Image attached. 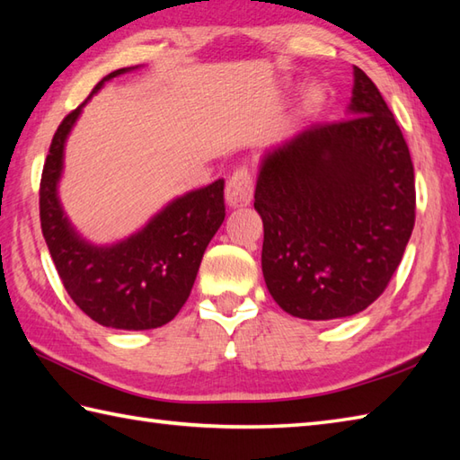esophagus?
<instances>
[{
	"instance_id": "1",
	"label": "esophagus",
	"mask_w": 460,
	"mask_h": 460,
	"mask_svg": "<svg viewBox=\"0 0 460 460\" xmlns=\"http://www.w3.org/2000/svg\"><path fill=\"white\" fill-rule=\"evenodd\" d=\"M252 190H255V175H252L247 165H241V168L229 175L227 188H225V198H227L231 208H243V205L251 203Z\"/></svg>"
}]
</instances>
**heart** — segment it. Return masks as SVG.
I'll use <instances>...</instances> for the list:
<instances>
[{
  "label": "heart",
  "mask_w": 460,
  "mask_h": 460,
  "mask_svg": "<svg viewBox=\"0 0 460 460\" xmlns=\"http://www.w3.org/2000/svg\"><path fill=\"white\" fill-rule=\"evenodd\" d=\"M322 102H324V93H322V89H318V86H314V89H310L306 93V99H305L306 109L316 111Z\"/></svg>",
  "instance_id": "obj_1"
}]
</instances>
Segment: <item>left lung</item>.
<instances>
[{"mask_svg":"<svg viewBox=\"0 0 460 460\" xmlns=\"http://www.w3.org/2000/svg\"><path fill=\"white\" fill-rule=\"evenodd\" d=\"M262 275L277 305L346 318L381 296L415 225L411 154L374 81L354 66L349 119L318 122L261 165Z\"/></svg>","mask_w":460,"mask_h":460,"instance_id":"left-lung-1","label":"left lung"}]
</instances>
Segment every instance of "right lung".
<instances>
[{"label":"right lung","mask_w":460,"mask_h":460,"mask_svg":"<svg viewBox=\"0 0 460 460\" xmlns=\"http://www.w3.org/2000/svg\"><path fill=\"white\" fill-rule=\"evenodd\" d=\"M122 73L126 68L106 75L91 96L104 81ZM86 101L58 124L47 154L39 183L43 237L65 290L86 316L116 330L158 328L173 320L185 305L205 247L221 227L225 181L217 180L175 199L119 245H89L76 237L57 199L66 134Z\"/></svg>","instance_id":"add662e5"}]
</instances>
